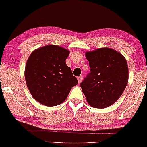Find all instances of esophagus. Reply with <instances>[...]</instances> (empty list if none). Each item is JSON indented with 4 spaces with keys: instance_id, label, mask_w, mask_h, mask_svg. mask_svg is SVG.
<instances>
[{
    "instance_id": "34e87169",
    "label": "esophagus",
    "mask_w": 147,
    "mask_h": 147,
    "mask_svg": "<svg viewBox=\"0 0 147 147\" xmlns=\"http://www.w3.org/2000/svg\"><path fill=\"white\" fill-rule=\"evenodd\" d=\"M82 76H79V77H77V80H78V82H79V84H80L81 82H82Z\"/></svg>"
}]
</instances>
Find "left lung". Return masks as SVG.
<instances>
[{"label": "left lung", "mask_w": 147, "mask_h": 147, "mask_svg": "<svg viewBox=\"0 0 147 147\" xmlns=\"http://www.w3.org/2000/svg\"><path fill=\"white\" fill-rule=\"evenodd\" d=\"M90 72L80 84L88 104L104 109L113 104L122 95L129 81L126 60L110 48L86 52Z\"/></svg>", "instance_id": "obj_1"}]
</instances>
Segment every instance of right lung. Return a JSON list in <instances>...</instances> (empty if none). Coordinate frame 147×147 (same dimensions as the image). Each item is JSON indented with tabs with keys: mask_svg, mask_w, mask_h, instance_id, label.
<instances>
[{
	"mask_svg": "<svg viewBox=\"0 0 147 147\" xmlns=\"http://www.w3.org/2000/svg\"><path fill=\"white\" fill-rule=\"evenodd\" d=\"M70 51L57 45H48L32 52L25 68L29 91L38 102L55 106L65 100L78 84L65 60Z\"/></svg>",
	"mask_w": 147,
	"mask_h": 147,
	"instance_id": "1",
	"label": "right lung"
}]
</instances>
